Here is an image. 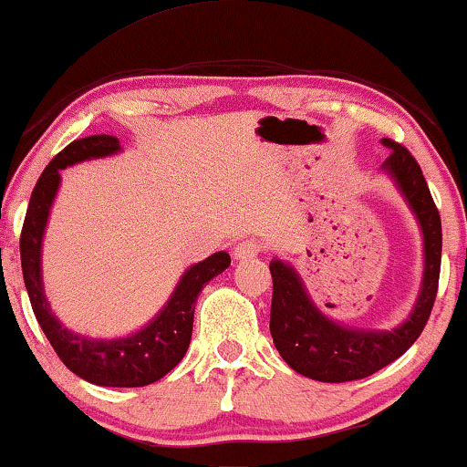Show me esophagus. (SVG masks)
<instances>
[{"instance_id":"1","label":"esophagus","mask_w":467,"mask_h":467,"mask_svg":"<svg viewBox=\"0 0 467 467\" xmlns=\"http://www.w3.org/2000/svg\"><path fill=\"white\" fill-rule=\"evenodd\" d=\"M260 252H262L260 243H257L255 239H245L233 249V255H234V260H252V257H255Z\"/></svg>"}]
</instances>
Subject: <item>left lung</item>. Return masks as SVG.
Returning <instances> with one entry per match:
<instances>
[{"label": "left lung", "mask_w": 467, "mask_h": 467, "mask_svg": "<svg viewBox=\"0 0 467 467\" xmlns=\"http://www.w3.org/2000/svg\"><path fill=\"white\" fill-rule=\"evenodd\" d=\"M381 142L392 149L384 170L396 180L421 224L423 252H426L423 285L407 323L392 331L350 329L329 321L323 312H318L294 268L278 260L270 262L273 342L294 371L317 381L342 384V381L363 379L402 357L421 336L436 300L442 254L441 213L430 194L421 167L411 152L389 138H384Z\"/></svg>", "instance_id": "obj_1"}]
</instances>
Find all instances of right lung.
I'll use <instances>...</instances> for the list:
<instances>
[{"label":"right lung","instance_id":"add662e5","mask_svg":"<svg viewBox=\"0 0 467 467\" xmlns=\"http://www.w3.org/2000/svg\"><path fill=\"white\" fill-rule=\"evenodd\" d=\"M117 150H119V140L115 136H88L65 146L47 163L26 207L23 233H20V264H23V278L35 318L62 363L89 384L140 388L161 379L184 358L192 336L194 302L201 289L228 268L231 255L218 252L186 270L157 318H152L144 329L131 333L130 337L89 339L65 329L52 315L41 287V239H44L47 213L58 191L60 170L86 159L113 155Z\"/></svg>","mask_w":467,"mask_h":467}]
</instances>
